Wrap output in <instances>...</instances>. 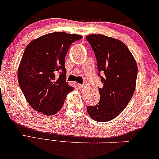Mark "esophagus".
<instances>
[{
  "label": "esophagus",
  "instance_id": "esophagus-1",
  "mask_svg": "<svg viewBox=\"0 0 159 159\" xmlns=\"http://www.w3.org/2000/svg\"><path fill=\"white\" fill-rule=\"evenodd\" d=\"M78 87H79V88H80V90H82L84 88V84H78Z\"/></svg>",
  "mask_w": 159,
  "mask_h": 159
}]
</instances>
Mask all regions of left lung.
Wrapping results in <instances>:
<instances>
[{
  "instance_id": "obj_1",
  "label": "left lung",
  "mask_w": 159,
  "mask_h": 159,
  "mask_svg": "<svg viewBox=\"0 0 159 159\" xmlns=\"http://www.w3.org/2000/svg\"><path fill=\"white\" fill-rule=\"evenodd\" d=\"M97 61L103 87L98 88L100 101L88 106V115L93 120L107 122L122 112L132 98L136 88L137 64L126 45L118 39L102 34L86 36ZM98 75L100 76V74Z\"/></svg>"
}]
</instances>
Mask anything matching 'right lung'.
<instances>
[{
	"label": "right lung",
	"mask_w": 159,
	"mask_h": 159,
	"mask_svg": "<svg viewBox=\"0 0 159 159\" xmlns=\"http://www.w3.org/2000/svg\"><path fill=\"white\" fill-rule=\"evenodd\" d=\"M81 35L47 34L34 39L25 49L17 71L18 82L30 106L45 115L61 110L67 94L75 88L66 82L65 57ZM57 71H61L58 78Z\"/></svg>",
	"instance_id": "right-lung-1"
}]
</instances>
